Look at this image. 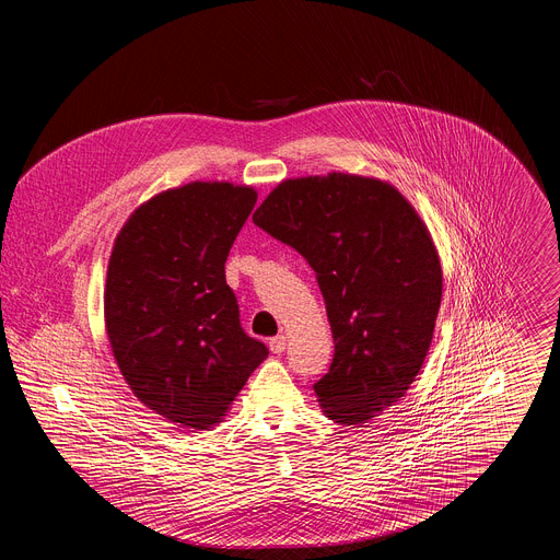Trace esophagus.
Wrapping results in <instances>:
<instances>
[{
	"label": "esophagus",
	"mask_w": 560,
	"mask_h": 560,
	"mask_svg": "<svg viewBox=\"0 0 560 560\" xmlns=\"http://www.w3.org/2000/svg\"><path fill=\"white\" fill-rule=\"evenodd\" d=\"M285 343H288V337H285V335H277V337L270 339V350H272L275 354H281V352L285 350Z\"/></svg>",
	"instance_id": "obj_1"
}]
</instances>
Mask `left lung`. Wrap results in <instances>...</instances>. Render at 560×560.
<instances>
[{
    "label": "left lung",
    "instance_id": "obj_1",
    "mask_svg": "<svg viewBox=\"0 0 560 560\" xmlns=\"http://www.w3.org/2000/svg\"><path fill=\"white\" fill-rule=\"evenodd\" d=\"M316 272L335 359L314 383L328 419L361 425L401 401L428 357L443 270L428 225L394 186L330 173L281 182L253 214Z\"/></svg>",
    "mask_w": 560,
    "mask_h": 560
}]
</instances>
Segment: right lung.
I'll use <instances>...</instances> for the list:
<instances>
[{
    "label": "right lung",
    "mask_w": 560,
    "mask_h": 560,
    "mask_svg": "<svg viewBox=\"0 0 560 560\" xmlns=\"http://www.w3.org/2000/svg\"><path fill=\"white\" fill-rule=\"evenodd\" d=\"M255 203L250 186L192 182L141 203L115 238L104 292L115 361L139 401L182 428L221 423L268 357L225 283Z\"/></svg>",
    "instance_id": "add662e5"
}]
</instances>
